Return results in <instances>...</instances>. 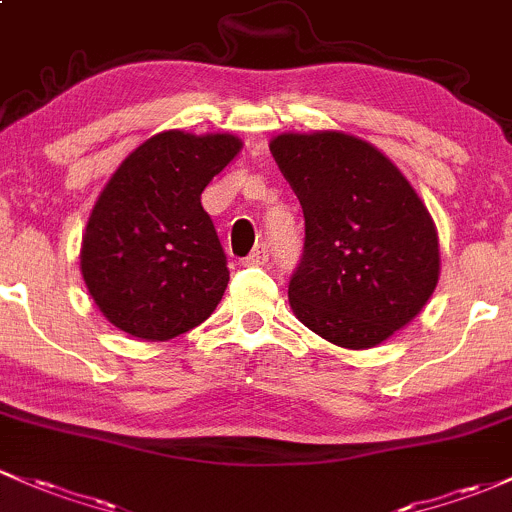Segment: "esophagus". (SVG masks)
I'll return each instance as SVG.
<instances>
[{
    "label": "esophagus",
    "mask_w": 512,
    "mask_h": 512,
    "mask_svg": "<svg viewBox=\"0 0 512 512\" xmlns=\"http://www.w3.org/2000/svg\"><path fill=\"white\" fill-rule=\"evenodd\" d=\"M266 261H268V246L266 244H258L249 256L241 258V263H244V266H261V263H266Z\"/></svg>",
    "instance_id": "34e87169"
}]
</instances>
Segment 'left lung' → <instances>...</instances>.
Returning <instances> with one entry per match:
<instances>
[{
	"mask_svg": "<svg viewBox=\"0 0 512 512\" xmlns=\"http://www.w3.org/2000/svg\"><path fill=\"white\" fill-rule=\"evenodd\" d=\"M271 153L305 214L290 307L305 327L344 349L381 344L437 285L430 212L403 173L354 136L283 134Z\"/></svg>",
	"mask_w": 512,
	"mask_h": 512,
	"instance_id": "obj_1",
	"label": "left lung"
}]
</instances>
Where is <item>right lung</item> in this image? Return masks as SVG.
<instances>
[{"instance_id": "right-lung-1", "label": "right lung", "mask_w": 512, "mask_h": 512, "mask_svg": "<svg viewBox=\"0 0 512 512\" xmlns=\"http://www.w3.org/2000/svg\"><path fill=\"white\" fill-rule=\"evenodd\" d=\"M229 134L163 131L102 190L82 236L87 290L114 327L163 342L212 315L229 283L227 254L200 195L239 153Z\"/></svg>"}]
</instances>
